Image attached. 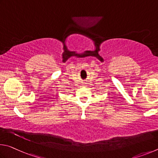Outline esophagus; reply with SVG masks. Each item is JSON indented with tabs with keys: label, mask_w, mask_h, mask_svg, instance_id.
<instances>
[{
	"label": "esophagus",
	"mask_w": 158,
	"mask_h": 158,
	"mask_svg": "<svg viewBox=\"0 0 158 158\" xmlns=\"http://www.w3.org/2000/svg\"><path fill=\"white\" fill-rule=\"evenodd\" d=\"M84 85H85V84H84Z\"/></svg>",
	"instance_id": "obj_1"
}]
</instances>
